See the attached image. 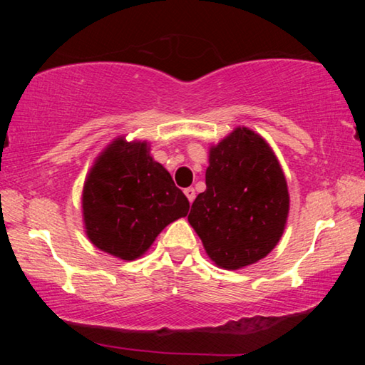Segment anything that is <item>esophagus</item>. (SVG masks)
Wrapping results in <instances>:
<instances>
[{"mask_svg":"<svg viewBox=\"0 0 365 365\" xmlns=\"http://www.w3.org/2000/svg\"><path fill=\"white\" fill-rule=\"evenodd\" d=\"M185 196L188 197V201L190 202H193L195 201V196H196V193H195V188H185Z\"/></svg>","mask_w":365,"mask_h":365,"instance_id":"esophagus-1","label":"esophagus"}]
</instances>
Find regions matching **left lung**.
Here are the masks:
<instances>
[{
    "mask_svg": "<svg viewBox=\"0 0 365 365\" xmlns=\"http://www.w3.org/2000/svg\"><path fill=\"white\" fill-rule=\"evenodd\" d=\"M288 212L285 174L261 135L242 125L209 148L206 190L188 222L217 267L238 270L264 259L280 242Z\"/></svg>",
    "mask_w": 365,
    "mask_h": 365,
    "instance_id": "obj_1",
    "label": "left lung"
}]
</instances>
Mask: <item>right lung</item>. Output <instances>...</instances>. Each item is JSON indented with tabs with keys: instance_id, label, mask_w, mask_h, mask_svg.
I'll return each mask as SVG.
<instances>
[{
	"instance_id": "1",
	"label": "right lung",
	"mask_w": 365,
	"mask_h": 365,
	"mask_svg": "<svg viewBox=\"0 0 365 365\" xmlns=\"http://www.w3.org/2000/svg\"><path fill=\"white\" fill-rule=\"evenodd\" d=\"M190 202L150 141L117 137L98 154L82 191V217L91 245L122 261H135L158 235L188 214Z\"/></svg>"
}]
</instances>
